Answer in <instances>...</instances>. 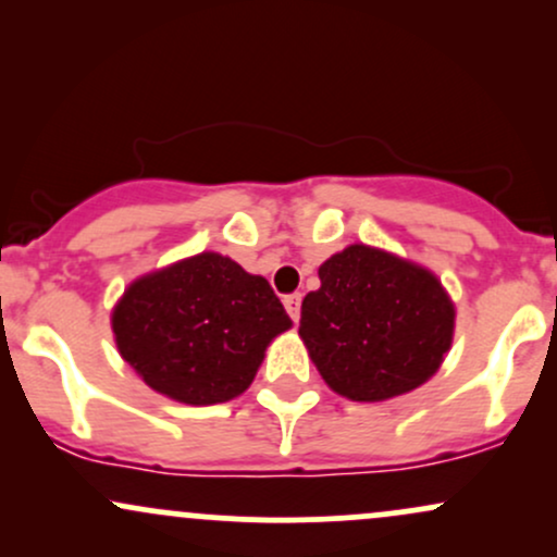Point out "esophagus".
<instances>
[{
	"label": "esophagus",
	"instance_id": "obj_1",
	"mask_svg": "<svg viewBox=\"0 0 557 557\" xmlns=\"http://www.w3.org/2000/svg\"><path fill=\"white\" fill-rule=\"evenodd\" d=\"M283 304H285V311L290 314L293 322H298L300 319V293H290V296H285Z\"/></svg>",
	"mask_w": 557,
	"mask_h": 557
}]
</instances>
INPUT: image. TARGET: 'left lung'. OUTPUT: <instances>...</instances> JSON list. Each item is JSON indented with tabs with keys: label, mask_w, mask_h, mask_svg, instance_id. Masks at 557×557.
<instances>
[{
	"label": "left lung",
	"mask_w": 557,
	"mask_h": 557,
	"mask_svg": "<svg viewBox=\"0 0 557 557\" xmlns=\"http://www.w3.org/2000/svg\"><path fill=\"white\" fill-rule=\"evenodd\" d=\"M319 280L300 306L298 335L330 389L380 403L437 374L453 345L456 304L432 270L350 243L319 267Z\"/></svg>",
	"instance_id": "obj_1"
}]
</instances>
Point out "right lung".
<instances>
[{
	"label": "right lung",
	"mask_w": 557,
	"mask_h": 557,
	"mask_svg": "<svg viewBox=\"0 0 557 557\" xmlns=\"http://www.w3.org/2000/svg\"><path fill=\"white\" fill-rule=\"evenodd\" d=\"M290 327L270 283L216 251L140 274L112 309L120 356L151 389L185 406L246 393L270 343Z\"/></svg>",
	"instance_id": "1"
}]
</instances>
